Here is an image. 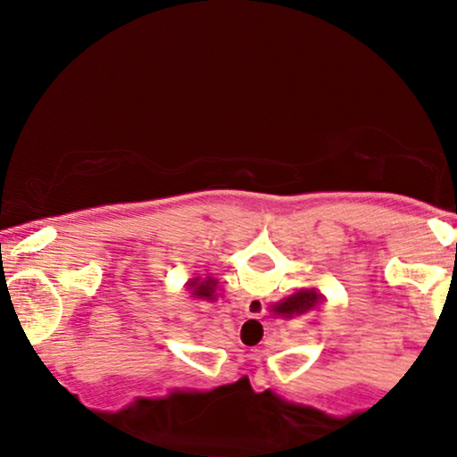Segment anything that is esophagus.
<instances>
[{"mask_svg": "<svg viewBox=\"0 0 457 457\" xmlns=\"http://www.w3.org/2000/svg\"><path fill=\"white\" fill-rule=\"evenodd\" d=\"M264 312H266V305H264V301H262V298H255V296L246 298V303H245L246 316L260 318V316H264Z\"/></svg>", "mask_w": 457, "mask_h": 457, "instance_id": "esophagus-1", "label": "esophagus"}]
</instances>
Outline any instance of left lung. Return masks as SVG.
<instances>
[{
    "instance_id": "1",
    "label": "left lung",
    "mask_w": 457,
    "mask_h": 457,
    "mask_svg": "<svg viewBox=\"0 0 457 457\" xmlns=\"http://www.w3.org/2000/svg\"><path fill=\"white\" fill-rule=\"evenodd\" d=\"M187 286L195 298H204V301H214V298H217L219 281L214 279V277H206V279H202V277H193V279H188Z\"/></svg>"
}]
</instances>
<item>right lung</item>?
Listing matches in <instances>:
<instances>
[{
    "mask_svg": "<svg viewBox=\"0 0 457 457\" xmlns=\"http://www.w3.org/2000/svg\"><path fill=\"white\" fill-rule=\"evenodd\" d=\"M320 303H322V295H320L316 287H309V290H298L295 295L283 298L277 305H272V312L283 318L303 316V313L316 309Z\"/></svg>",
    "mask_w": 457,
    "mask_h": 457,
    "instance_id": "1",
    "label": "right lung"
}]
</instances>
